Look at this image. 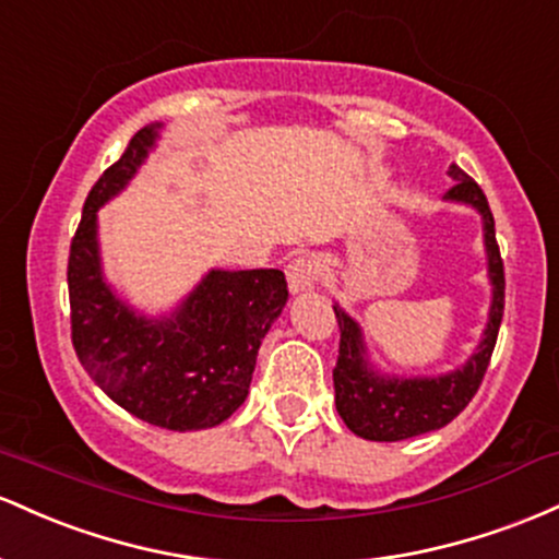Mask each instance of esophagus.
<instances>
[{"label": "esophagus", "mask_w": 559, "mask_h": 559, "mask_svg": "<svg viewBox=\"0 0 559 559\" xmlns=\"http://www.w3.org/2000/svg\"><path fill=\"white\" fill-rule=\"evenodd\" d=\"M319 277V261L313 255H298L296 261L287 263V287L293 296H304L313 290Z\"/></svg>", "instance_id": "esophagus-1"}]
</instances>
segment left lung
<instances>
[{
  "label": "left lung",
  "instance_id": "1",
  "mask_svg": "<svg viewBox=\"0 0 559 559\" xmlns=\"http://www.w3.org/2000/svg\"><path fill=\"white\" fill-rule=\"evenodd\" d=\"M449 179L454 187L443 195L447 203L473 209L483 222L486 274L491 282V304L480 343L460 367L441 374H388L369 359L364 330L341 304H332L341 328V356L332 369L337 415L350 432L367 441H406L441 430L473 401L497 346L501 313H504V266L497 246V229L488 200L473 179L451 163Z\"/></svg>",
  "mask_w": 559,
  "mask_h": 559
}]
</instances>
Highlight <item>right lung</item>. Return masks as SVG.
<instances>
[{"instance_id": "right-lung-1", "label": "right lung", "mask_w": 559, "mask_h": 559, "mask_svg": "<svg viewBox=\"0 0 559 559\" xmlns=\"http://www.w3.org/2000/svg\"><path fill=\"white\" fill-rule=\"evenodd\" d=\"M163 123L131 136L81 213L68 259L73 348L105 396L166 430H209L248 396L261 341L287 304L280 269H211L171 311L150 317L105 280L97 211L121 195L160 140Z\"/></svg>"}]
</instances>
